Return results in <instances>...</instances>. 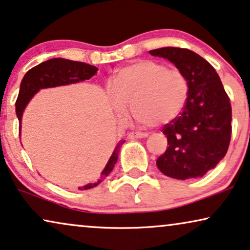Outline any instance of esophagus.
Segmentation results:
<instances>
[{
  "instance_id": "1",
  "label": "esophagus",
  "mask_w": 250,
  "mask_h": 250,
  "mask_svg": "<svg viewBox=\"0 0 250 250\" xmlns=\"http://www.w3.org/2000/svg\"><path fill=\"white\" fill-rule=\"evenodd\" d=\"M147 137V134L146 132H138V131H132L128 134V138L134 139V138H145Z\"/></svg>"
}]
</instances>
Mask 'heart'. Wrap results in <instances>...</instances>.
Here are the masks:
<instances>
[{
  "instance_id": "obj_1",
  "label": "heart",
  "mask_w": 250,
  "mask_h": 250,
  "mask_svg": "<svg viewBox=\"0 0 250 250\" xmlns=\"http://www.w3.org/2000/svg\"><path fill=\"white\" fill-rule=\"evenodd\" d=\"M111 103L119 116L131 106L134 118L145 125H165L177 119L189 94L186 75L154 61L122 68L109 85Z\"/></svg>"
}]
</instances>
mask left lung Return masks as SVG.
Returning <instances> with one entry per match:
<instances>
[{"label":"left lung","instance_id":"left-lung-1","mask_svg":"<svg viewBox=\"0 0 250 250\" xmlns=\"http://www.w3.org/2000/svg\"><path fill=\"white\" fill-rule=\"evenodd\" d=\"M148 52L175 64L189 84L181 115L162 129L169 146L156 160V166L171 178L202 177L228 152L232 132L229 96L216 69L198 53L175 46Z\"/></svg>","mask_w":250,"mask_h":250}]
</instances>
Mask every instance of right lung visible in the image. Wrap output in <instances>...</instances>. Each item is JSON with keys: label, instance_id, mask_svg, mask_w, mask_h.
Instances as JSON below:
<instances>
[{"label": "right lung", "instance_id": "obj_1", "mask_svg": "<svg viewBox=\"0 0 250 250\" xmlns=\"http://www.w3.org/2000/svg\"><path fill=\"white\" fill-rule=\"evenodd\" d=\"M97 71L98 68L96 66L85 64V62H82L68 61V59L62 58L50 59V61L41 62L40 65L29 69L25 74L24 79H22L21 83V90H19L18 98H17L16 102V114L18 116L21 125L22 112H24L26 105L28 104V102L31 101L33 96L40 89L51 88V86L65 85L69 84V83L84 81V80H89L92 78L97 73ZM21 125H19V128H21ZM122 143H125V141H121L116 145L114 152L112 153L107 165H106L105 169L102 172L101 179L97 183H94V184L90 183V184L83 186V188H79L80 191L95 188L103 179L107 177L109 172L114 168V165L116 164L119 149Z\"/></svg>", "mask_w": 250, "mask_h": 250}]
</instances>
